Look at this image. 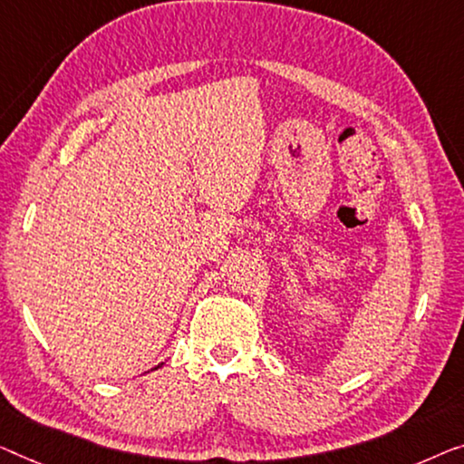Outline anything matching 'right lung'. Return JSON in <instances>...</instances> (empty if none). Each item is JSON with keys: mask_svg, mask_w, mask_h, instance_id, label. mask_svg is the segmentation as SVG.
Wrapping results in <instances>:
<instances>
[{"mask_svg": "<svg viewBox=\"0 0 464 464\" xmlns=\"http://www.w3.org/2000/svg\"><path fill=\"white\" fill-rule=\"evenodd\" d=\"M162 364H164V362H162ZM162 364H158V366H154V369H160V366H162Z\"/></svg>", "mask_w": 464, "mask_h": 464, "instance_id": "obj_1", "label": "right lung"}]
</instances>
